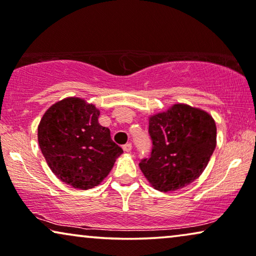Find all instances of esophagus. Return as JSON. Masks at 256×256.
<instances>
[{
	"label": "esophagus",
	"mask_w": 256,
	"mask_h": 256,
	"mask_svg": "<svg viewBox=\"0 0 256 256\" xmlns=\"http://www.w3.org/2000/svg\"><path fill=\"white\" fill-rule=\"evenodd\" d=\"M122 149H124L126 152H132V143H127V144H124V146H122Z\"/></svg>",
	"instance_id": "1"
}]
</instances>
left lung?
<instances>
[{
    "mask_svg": "<svg viewBox=\"0 0 256 256\" xmlns=\"http://www.w3.org/2000/svg\"><path fill=\"white\" fill-rule=\"evenodd\" d=\"M152 150L140 169L155 190L172 192L200 176L216 146L213 118L200 108L174 104L149 118Z\"/></svg>",
    "mask_w": 256,
    "mask_h": 256,
    "instance_id": "1",
    "label": "left lung"
}]
</instances>
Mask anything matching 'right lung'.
Instances as JSON below:
<instances>
[{
    "label": "right lung",
    "instance_id": "right-lung-1",
    "mask_svg": "<svg viewBox=\"0 0 256 256\" xmlns=\"http://www.w3.org/2000/svg\"><path fill=\"white\" fill-rule=\"evenodd\" d=\"M100 110L82 98L52 104L38 124V143L48 166L70 186L88 190L99 185L124 152L98 118Z\"/></svg>",
    "mask_w": 256,
    "mask_h": 256
}]
</instances>
